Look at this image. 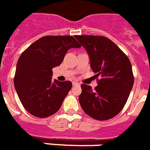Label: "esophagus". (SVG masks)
I'll return each mask as SVG.
<instances>
[{
	"label": "esophagus",
	"instance_id": "esophagus-1",
	"mask_svg": "<svg viewBox=\"0 0 150 150\" xmlns=\"http://www.w3.org/2000/svg\"><path fill=\"white\" fill-rule=\"evenodd\" d=\"M72 85H73V86H76V85H79V83L78 82H72Z\"/></svg>",
	"mask_w": 150,
	"mask_h": 150
}]
</instances>
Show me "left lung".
<instances>
[{"instance_id": "8db88e82", "label": "left lung", "mask_w": 150, "mask_h": 150, "mask_svg": "<svg viewBox=\"0 0 150 150\" xmlns=\"http://www.w3.org/2000/svg\"><path fill=\"white\" fill-rule=\"evenodd\" d=\"M89 55L91 67L98 86L82 84L79 97L81 107L90 117L104 121L115 117L123 109L134 85L130 61L110 39L100 35H75Z\"/></svg>"}]
</instances>
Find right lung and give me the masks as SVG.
<instances>
[{
	"instance_id": "add662e5",
	"label": "right lung",
	"mask_w": 150,
	"mask_h": 150,
	"mask_svg": "<svg viewBox=\"0 0 150 150\" xmlns=\"http://www.w3.org/2000/svg\"><path fill=\"white\" fill-rule=\"evenodd\" d=\"M80 47L71 35H47L22 52L16 64L14 86L31 115L47 117L59 110L72 83L52 80V68L60 65L70 48Z\"/></svg>"
}]
</instances>
